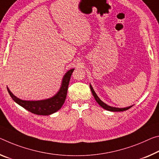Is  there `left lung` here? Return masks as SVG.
<instances>
[{"mask_svg": "<svg viewBox=\"0 0 159 159\" xmlns=\"http://www.w3.org/2000/svg\"><path fill=\"white\" fill-rule=\"evenodd\" d=\"M90 90H91V92L93 93V95L94 98L96 100V102L99 104L100 106H101L102 108H104L105 110H109V111H112V112H122V111H125V110H127L128 109H129L130 107H132L133 105L132 106H129V107H124V108H119V107H111V106H109V105H107V104H105V102H103L100 99L98 96L97 95L96 93L94 91V90H93V87L91 86V85H90Z\"/></svg>", "mask_w": 159, "mask_h": 159, "instance_id": "1", "label": "left lung"}]
</instances>
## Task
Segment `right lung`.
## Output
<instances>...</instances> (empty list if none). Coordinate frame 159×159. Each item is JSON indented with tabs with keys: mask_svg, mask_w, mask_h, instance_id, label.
Instances as JSON below:
<instances>
[{
	"mask_svg": "<svg viewBox=\"0 0 159 159\" xmlns=\"http://www.w3.org/2000/svg\"><path fill=\"white\" fill-rule=\"evenodd\" d=\"M74 69H70L66 73L63 78L61 88L58 93L54 96L51 98L42 100H36V101H30V100H22L12 94L7 88L10 95L12 100L17 104L20 105L25 109L28 110L29 112L35 115H49L56 112L59 109H61L62 105H64L67 95V90L69 87L70 75L74 71Z\"/></svg>",
	"mask_w": 159,
	"mask_h": 159,
	"instance_id": "obj_1",
	"label": "right lung"
}]
</instances>
